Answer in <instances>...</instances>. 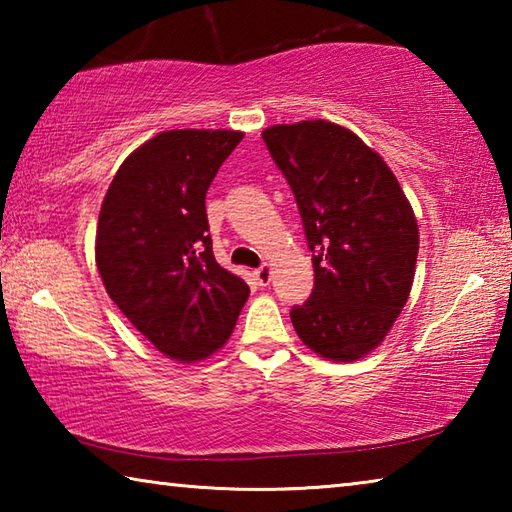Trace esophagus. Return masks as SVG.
Here are the masks:
<instances>
[{
    "instance_id": "1",
    "label": "esophagus",
    "mask_w": 512,
    "mask_h": 512,
    "mask_svg": "<svg viewBox=\"0 0 512 512\" xmlns=\"http://www.w3.org/2000/svg\"><path fill=\"white\" fill-rule=\"evenodd\" d=\"M253 275H255V280H257L259 287H266V284L271 282V266H268V264H262V266L257 268V271H255Z\"/></svg>"
}]
</instances>
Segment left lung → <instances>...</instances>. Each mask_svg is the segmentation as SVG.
Instances as JSON below:
<instances>
[{
  "label": "left lung",
  "instance_id": "obj_1",
  "mask_svg": "<svg viewBox=\"0 0 512 512\" xmlns=\"http://www.w3.org/2000/svg\"><path fill=\"white\" fill-rule=\"evenodd\" d=\"M262 137L296 196L314 264V291L291 323L320 357H366L409 300L420 246L411 203L381 155L339 124H277Z\"/></svg>",
  "mask_w": 512,
  "mask_h": 512
}]
</instances>
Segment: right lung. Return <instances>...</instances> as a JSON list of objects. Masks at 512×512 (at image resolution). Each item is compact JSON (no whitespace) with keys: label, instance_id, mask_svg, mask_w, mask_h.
I'll return each instance as SVG.
<instances>
[{"label":"right lung","instance_id":"right-lung-1","mask_svg":"<svg viewBox=\"0 0 512 512\" xmlns=\"http://www.w3.org/2000/svg\"><path fill=\"white\" fill-rule=\"evenodd\" d=\"M239 131H164L121 164L103 198L97 268L131 323L167 357L192 363L223 348L248 284L216 264L205 194Z\"/></svg>","mask_w":512,"mask_h":512}]
</instances>
